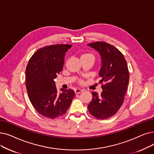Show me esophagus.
<instances>
[{
    "label": "esophagus",
    "mask_w": 154,
    "mask_h": 154,
    "mask_svg": "<svg viewBox=\"0 0 154 154\" xmlns=\"http://www.w3.org/2000/svg\"><path fill=\"white\" fill-rule=\"evenodd\" d=\"M83 91L82 90V89H75V94H79V93H81V92H82Z\"/></svg>",
    "instance_id": "esophagus-1"
}]
</instances>
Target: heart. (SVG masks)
<instances>
[{
	"instance_id": "heart-1",
	"label": "heart",
	"mask_w": 154,
	"mask_h": 154,
	"mask_svg": "<svg viewBox=\"0 0 154 154\" xmlns=\"http://www.w3.org/2000/svg\"><path fill=\"white\" fill-rule=\"evenodd\" d=\"M88 58H91L94 59V56H93L92 54H91V53H83V54H82L81 56V59ZM79 82L80 84H84L83 80H82V79L79 80Z\"/></svg>"
}]
</instances>
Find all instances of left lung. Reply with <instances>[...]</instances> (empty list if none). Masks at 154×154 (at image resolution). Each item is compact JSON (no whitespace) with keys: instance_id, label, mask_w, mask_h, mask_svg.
Here are the masks:
<instances>
[{"instance_id":"left-lung-1","label":"left lung","mask_w":154,"mask_h":154,"mask_svg":"<svg viewBox=\"0 0 154 154\" xmlns=\"http://www.w3.org/2000/svg\"><path fill=\"white\" fill-rule=\"evenodd\" d=\"M101 56L102 66L99 73L103 92L99 96L92 92L89 112L100 119L114 116L121 108L128 87L130 73L126 60L118 49L104 42L89 43Z\"/></svg>"}]
</instances>
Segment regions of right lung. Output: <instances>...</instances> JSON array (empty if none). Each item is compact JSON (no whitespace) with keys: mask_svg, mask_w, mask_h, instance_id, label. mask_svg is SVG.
I'll use <instances>...</instances> for the list:
<instances>
[{"mask_svg":"<svg viewBox=\"0 0 154 154\" xmlns=\"http://www.w3.org/2000/svg\"><path fill=\"white\" fill-rule=\"evenodd\" d=\"M71 45L44 46L32 55L26 69V85L29 99L40 115L55 119L65 115L75 96L72 89H61L58 94L54 79L63 69L65 53Z\"/></svg>","mask_w":154,"mask_h":154,"instance_id":"obj_1","label":"right lung"}]
</instances>
